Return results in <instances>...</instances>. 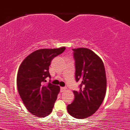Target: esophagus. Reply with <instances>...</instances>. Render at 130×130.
<instances>
[{
	"label": "esophagus",
	"mask_w": 130,
	"mask_h": 130,
	"mask_svg": "<svg viewBox=\"0 0 130 130\" xmlns=\"http://www.w3.org/2000/svg\"><path fill=\"white\" fill-rule=\"evenodd\" d=\"M67 88H66V87H62V88H61V92H63L65 90H66Z\"/></svg>",
	"instance_id": "1"
}]
</instances>
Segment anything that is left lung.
Wrapping results in <instances>:
<instances>
[{
    "mask_svg": "<svg viewBox=\"0 0 130 130\" xmlns=\"http://www.w3.org/2000/svg\"><path fill=\"white\" fill-rule=\"evenodd\" d=\"M73 51L76 81L81 82V85L78 91H73L74 100L67 109L73 117L84 119L94 114L105 98V69L101 58L90 49L77 48Z\"/></svg>",
    "mask_w": 130,
    "mask_h": 130,
    "instance_id": "left-lung-1",
    "label": "left lung"
}]
</instances>
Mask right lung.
I'll list each match as a JSON object with an SVG mask.
<instances>
[{
    "mask_svg": "<svg viewBox=\"0 0 130 130\" xmlns=\"http://www.w3.org/2000/svg\"><path fill=\"white\" fill-rule=\"evenodd\" d=\"M65 49L63 47L36 51L25 57L19 68V93L27 110L37 117H44L53 111L60 88L50 82L47 85L44 83L47 77L51 78L49 66L51 61Z\"/></svg>",
    "mask_w": 130,
    "mask_h": 130,
    "instance_id": "obj_1",
    "label": "right lung"
}]
</instances>
